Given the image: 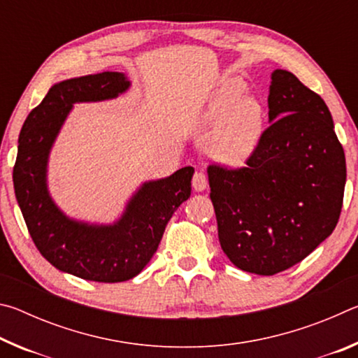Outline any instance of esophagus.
Segmentation results:
<instances>
[{
	"instance_id": "34e87169",
	"label": "esophagus",
	"mask_w": 358,
	"mask_h": 358,
	"mask_svg": "<svg viewBox=\"0 0 358 358\" xmlns=\"http://www.w3.org/2000/svg\"><path fill=\"white\" fill-rule=\"evenodd\" d=\"M207 186H208V181H207V175H205V172L197 171L196 173H194V177H192L194 191H197V192L205 191L207 189Z\"/></svg>"
}]
</instances>
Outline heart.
Here are the masks:
<instances>
[{"mask_svg": "<svg viewBox=\"0 0 358 358\" xmlns=\"http://www.w3.org/2000/svg\"><path fill=\"white\" fill-rule=\"evenodd\" d=\"M246 83L240 78H229L211 99L207 118L221 121L208 150L217 161L230 166L245 164L256 151L264 131V107L246 94Z\"/></svg>", "mask_w": 358, "mask_h": 358, "instance_id": "obj_1", "label": "heart"}]
</instances>
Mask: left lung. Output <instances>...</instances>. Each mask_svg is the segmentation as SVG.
Listing matches in <instances>:
<instances>
[{"instance_id": "left-lung-1", "label": "left lung", "mask_w": 358, "mask_h": 358, "mask_svg": "<svg viewBox=\"0 0 358 358\" xmlns=\"http://www.w3.org/2000/svg\"><path fill=\"white\" fill-rule=\"evenodd\" d=\"M268 120L245 167L207 169L224 254L265 276L301 262L330 237L346 185L329 107L292 72H271Z\"/></svg>"}]
</instances>
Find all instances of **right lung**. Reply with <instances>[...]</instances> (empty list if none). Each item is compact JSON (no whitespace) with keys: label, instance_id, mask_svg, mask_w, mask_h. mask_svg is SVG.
<instances>
[{"label":"right lung","instance_id":"obj_1","mask_svg":"<svg viewBox=\"0 0 358 358\" xmlns=\"http://www.w3.org/2000/svg\"><path fill=\"white\" fill-rule=\"evenodd\" d=\"M121 72L71 78L53 85L23 123L14 172L15 197L36 248L58 270L88 281L121 282L137 276L156 252L172 215L191 196L192 167L150 181L137 191L113 226L72 221L48 196V151L74 102L110 99L128 90Z\"/></svg>","mask_w":358,"mask_h":358}]
</instances>
